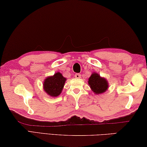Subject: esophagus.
I'll return each instance as SVG.
<instances>
[{
    "label": "esophagus",
    "instance_id": "esophagus-1",
    "mask_svg": "<svg viewBox=\"0 0 147 147\" xmlns=\"http://www.w3.org/2000/svg\"><path fill=\"white\" fill-rule=\"evenodd\" d=\"M74 76H75L76 78H81V74H79V73H76V74H75Z\"/></svg>",
    "mask_w": 147,
    "mask_h": 147
}]
</instances>
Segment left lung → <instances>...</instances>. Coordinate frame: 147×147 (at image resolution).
Masks as SVG:
<instances>
[{
  "mask_svg": "<svg viewBox=\"0 0 147 147\" xmlns=\"http://www.w3.org/2000/svg\"><path fill=\"white\" fill-rule=\"evenodd\" d=\"M88 84L95 94H103L108 90L109 87L107 80L96 72L92 73L88 79Z\"/></svg>",
  "mask_w": 147,
  "mask_h": 147,
  "instance_id": "8db88e82",
  "label": "left lung"
}]
</instances>
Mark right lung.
I'll list each match as a JSON object with an SVG mask.
<instances>
[{"label":"right lung","instance_id":"1","mask_svg":"<svg viewBox=\"0 0 147 147\" xmlns=\"http://www.w3.org/2000/svg\"><path fill=\"white\" fill-rule=\"evenodd\" d=\"M66 80L62 73L57 72L54 75L45 78L43 82L44 90L51 97H57L62 92Z\"/></svg>","mask_w":147,"mask_h":147}]
</instances>
